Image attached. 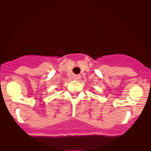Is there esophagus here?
<instances>
[{
	"label": "esophagus",
	"mask_w": 151,
	"mask_h": 151,
	"mask_svg": "<svg viewBox=\"0 0 151 151\" xmlns=\"http://www.w3.org/2000/svg\"><path fill=\"white\" fill-rule=\"evenodd\" d=\"M80 77H81V76H80L79 75H75V76H74V79L75 80H78V79H79Z\"/></svg>",
	"instance_id": "obj_1"
}]
</instances>
